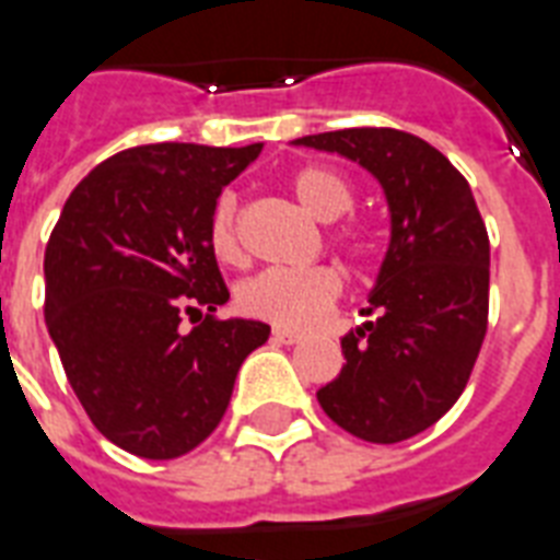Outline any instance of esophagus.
Listing matches in <instances>:
<instances>
[{
	"instance_id": "obj_1",
	"label": "esophagus",
	"mask_w": 560,
	"mask_h": 560,
	"mask_svg": "<svg viewBox=\"0 0 560 560\" xmlns=\"http://www.w3.org/2000/svg\"><path fill=\"white\" fill-rule=\"evenodd\" d=\"M277 341H283V345H298V341H303V332H298V329H289V327H275V332H271Z\"/></svg>"
}]
</instances>
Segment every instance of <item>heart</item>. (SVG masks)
I'll return each mask as SVG.
<instances>
[{
	"instance_id": "b5f03b06",
	"label": "heart",
	"mask_w": 560,
	"mask_h": 560,
	"mask_svg": "<svg viewBox=\"0 0 560 560\" xmlns=\"http://www.w3.org/2000/svg\"><path fill=\"white\" fill-rule=\"evenodd\" d=\"M289 189L303 210L318 221H336L353 203V186L348 177L327 166H303L289 177ZM332 248L345 250L350 259L365 262L374 254V233L362 221H341L327 231ZM207 242L219 262L236 266L245 257L240 240V207L233 195H221L212 207L207 224ZM345 280L332 266H312L303 271H280L268 268L248 277L236 289V303L250 318L271 320L280 327H315L327 318L329 310L341 298Z\"/></svg>"
}]
</instances>
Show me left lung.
Returning <instances> with one entry per match:
<instances>
[{"mask_svg": "<svg viewBox=\"0 0 560 560\" xmlns=\"http://www.w3.org/2000/svg\"><path fill=\"white\" fill-rule=\"evenodd\" d=\"M357 160L383 184L392 242L368 320L341 339L345 368L320 409L371 444H397L462 397L488 332L491 242L470 184L427 140L394 128H345L294 140Z\"/></svg>", "mask_w": 560, "mask_h": 560, "instance_id": "1", "label": "left lung"}]
</instances>
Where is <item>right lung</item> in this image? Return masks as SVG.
Masks as SVG:
<instances>
[{
  "instance_id": "right-lung-1",
  "label": "right lung",
  "mask_w": 560,
  "mask_h": 560,
  "mask_svg": "<svg viewBox=\"0 0 560 560\" xmlns=\"http://www.w3.org/2000/svg\"><path fill=\"white\" fill-rule=\"evenodd\" d=\"M262 145L119 151L63 203L46 245V327L93 427L140 458H177L219 427L262 320H221L231 292L207 242L224 186ZM207 308L189 334L179 312Z\"/></svg>"
}]
</instances>
